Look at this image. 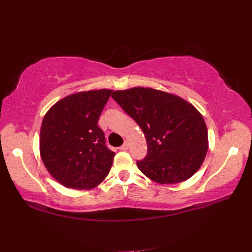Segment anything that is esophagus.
Instances as JSON below:
<instances>
[{
    "mask_svg": "<svg viewBox=\"0 0 252 252\" xmlns=\"http://www.w3.org/2000/svg\"><path fill=\"white\" fill-rule=\"evenodd\" d=\"M120 149L123 150V151L127 150V149H128V144H127V142H124V144H123V145L120 147Z\"/></svg>",
    "mask_w": 252,
    "mask_h": 252,
    "instance_id": "esophagus-1",
    "label": "esophagus"
}]
</instances>
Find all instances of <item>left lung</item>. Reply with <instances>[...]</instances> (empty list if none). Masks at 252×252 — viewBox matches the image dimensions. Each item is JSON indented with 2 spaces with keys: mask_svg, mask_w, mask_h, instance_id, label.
<instances>
[{
  "mask_svg": "<svg viewBox=\"0 0 252 252\" xmlns=\"http://www.w3.org/2000/svg\"><path fill=\"white\" fill-rule=\"evenodd\" d=\"M112 97L144 131L148 153L137 165L146 177L174 184L201 168L208 149L207 128L192 104L149 88L115 91Z\"/></svg>",
  "mask_w": 252,
  "mask_h": 252,
  "instance_id": "8db88e82",
  "label": "left lung"
}]
</instances>
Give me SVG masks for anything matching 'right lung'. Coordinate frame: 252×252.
Masks as SVG:
<instances>
[{
    "instance_id": "obj_1",
    "label": "right lung",
    "mask_w": 252,
    "mask_h": 252,
    "mask_svg": "<svg viewBox=\"0 0 252 252\" xmlns=\"http://www.w3.org/2000/svg\"><path fill=\"white\" fill-rule=\"evenodd\" d=\"M112 92L93 90L71 94L57 102L42 120V162L65 188L93 189L110 172L115 153L107 148L97 122Z\"/></svg>"
}]
</instances>
